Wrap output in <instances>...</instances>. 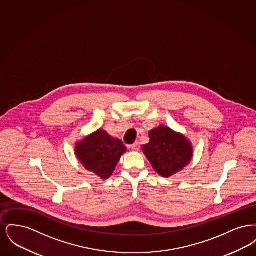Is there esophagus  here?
Listing matches in <instances>:
<instances>
[{
	"label": "esophagus",
	"mask_w": 256,
	"mask_h": 256,
	"mask_svg": "<svg viewBox=\"0 0 256 256\" xmlns=\"http://www.w3.org/2000/svg\"><path fill=\"white\" fill-rule=\"evenodd\" d=\"M130 148L134 150V152H138L140 150V143L139 142H135L132 145H130Z\"/></svg>",
	"instance_id": "esophagus-1"
}]
</instances>
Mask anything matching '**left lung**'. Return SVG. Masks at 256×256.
Listing matches in <instances>:
<instances>
[{
	"label": "left lung",
	"instance_id": "1",
	"mask_svg": "<svg viewBox=\"0 0 256 256\" xmlns=\"http://www.w3.org/2000/svg\"><path fill=\"white\" fill-rule=\"evenodd\" d=\"M150 143L142 150L152 168L164 178L174 174L190 162L192 146L182 134L160 126L150 132Z\"/></svg>",
	"mask_w": 256,
	"mask_h": 256
}]
</instances>
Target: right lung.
<instances>
[{
    "label": "right lung",
    "instance_id": "obj_1",
    "mask_svg": "<svg viewBox=\"0 0 256 256\" xmlns=\"http://www.w3.org/2000/svg\"><path fill=\"white\" fill-rule=\"evenodd\" d=\"M126 148L119 139L111 137L102 130L87 136L76 146V154L86 169L102 180L112 174Z\"/></svg>",
    "mask_w": 256,
    "mask_h": 256
}]
</instances>
